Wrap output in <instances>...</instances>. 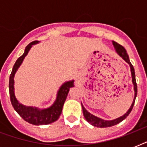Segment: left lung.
<instances>
[{
	"instance_id": "1",
	"label": "left lung",
	"mask_w": 147,
	"mask_h": 147,
	"mask_svg": "<svg viewBox=\"0 0 147 147\" xmlns=\"http://www.w3.org/2000/svg\"><path fill=\"white\" fill-rule=\"evenodd\" d=\"M112 44L114 46L115 51H116L117 54L123 59L124 61H125L127 63L129 64L130 68V72H131V77H132V83L134 85V100H133V102L130 105V108L128 109V111L126 112L125 114H123L122 116L119 117L117 118H115L114 120H111V121H107V120H104L102 118H100L98 117L94 116L92 114H91L90 112H88L87 110L85 109V107L83 106L82 103V111H83V114H84V117H85V120L88 122L89 123H91L92 125H93L94 127H111V126L116 125L117 123H119L120 122H121L122 121H123L124 119L127 117L130 114V113L131 112L133 109V107H134V105L135 99H136V97L137 95V82H136V78H135V71H134V68L132 65V64L130 63V59H129V56H128L127 53V51L126 49L123 48L122 46H121L120 44H118L117 42H114V41H112Z\"/></svg>"
}]
</instances>
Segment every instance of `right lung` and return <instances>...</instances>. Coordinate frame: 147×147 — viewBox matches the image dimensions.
I'll return each mask as SVG.
<instances>
[{
	"label": "right lung",
	"instance_id": "add662e5",
	"mask_svg": "<svg viewBox=\"0 0 147 147\" xmlns=\"http://www.w3.org/2000/svg\"><path fill=\"white\" fill-rule=\"evenodd\" d=\"M40 41H33L27 45L24 50V54L15 62L13 67L9 80V92H10V101L14 110L18 113L20 116L26 122L33 125H46L53 123L59 118L62 114V107L64 105L70 88L74 87V80L67 81L59 87L56 94V98L53 104L47 108H39L34 106H26L17 100L15 95L14 90V76L20 66L24 62V59L28 54L33 45L37 44Z\"/></svg>",
	"mask_w": 147,
	"mask_h": 147
}]
</instances>
